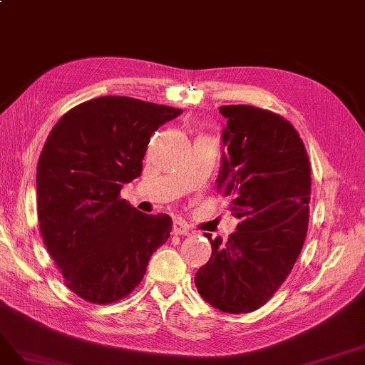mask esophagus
<instances>
[{
    "mask_svg": "<svg viewBox=\"0 0 365 365\" xmlns=\"http://www.w3.org/2000/svg\"><path fill=\"white\" fill-rule=\"evenodd\" d=\"M173 232L174 235H180V237H185V235H190V227H187L183 221H174L173 225Z\"/></svg>",
    "mask_w": 365,
    "mask_h": 365,
    "instance_id": "esophagus-1",
    "label": "esophagus"
}]
</instances>
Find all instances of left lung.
Returning a JSON list of instances; mask_svg holds the SVG:
<instances>
[{
    "label": "left lung",
    "instance_id": "8db88e82",
    "mask_svg": "<svg viewBox=\"0 0 365 365\" xmlns=\"http://www.w3.org/2000/svg\"><path fill=\"white\" fill-rule=\"evenodd\" d=\"M226 153L217 191L240 220L227 242L212 240V255L195 274L197 291L229 314L253 312L274 296L303 249L309 222L311 163L284 116L247 104L221 106Z\"/></svg>",
    "mask_w": 365,
    "mask_h": 365
}]
</instances>
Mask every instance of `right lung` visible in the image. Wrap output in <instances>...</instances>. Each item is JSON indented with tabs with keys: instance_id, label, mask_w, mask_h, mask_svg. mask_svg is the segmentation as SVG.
Here are the masks:
<instances>
[{
	"instance_id": "obj_1",
	"label": "right lung",
	"mask_w": 365,
	"mask_h": 365,
	"mask_svg": "<svg viewBox=\"0 0 365 365\" xmlns=\"http://www.w3.org/2000/svg\"><path fill=\"white\" fill-rule=\"evenodd\" d=\"M182 112L98 97L69 109L46 138L36 174L39 229L65 285L85 302L128 296L170 238V215L139 212L120 192L143 173L150 136Z\"/></svg>"
}]
</instances>
